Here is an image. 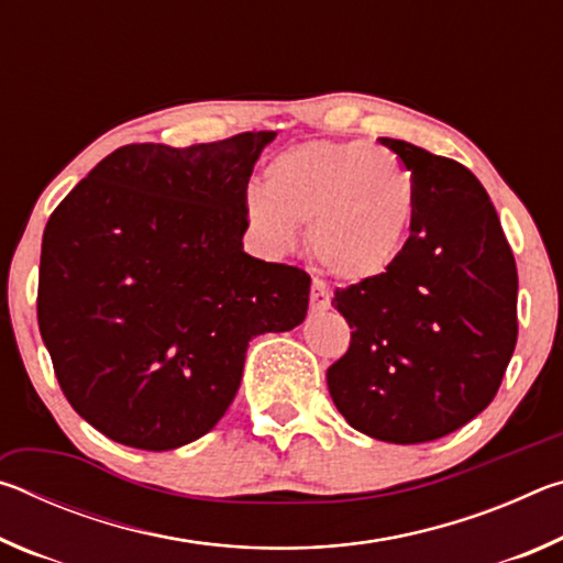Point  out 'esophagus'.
<instances>
[{"label": "esophagus", "instance_id": "34e87169", "mask_svg": "<svg viewBox=\"0 0 563 563\" xmlns=\"http://www.w3.org/2000/svg\"><path fill=\"white\" fill-rule=\"evenodd\" d=\"M310 308L316 312H322L330 308V290L328 285L322 280H312V288H310Z\"/></svg>", "mask_w": 563, "mask_h": 563}]
</instances>
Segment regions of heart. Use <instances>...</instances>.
Masks as SVG:
<instances>
[{
  "label": "heart",
  "instance_id": "b5f03b06",
  "mask_svg": "<svg viewBox=\"0 0 563 563\" xmlns=\"http://www.w3.org/2000/svg\"><path fill=\"white\" fill-rule=\"evenodd\" d=\"M245 218L273 251H290L310 225V251L342 280L387 273L415 211L412 176L387 148L367 141H308L275 156L265 190L245 194Z\"/></svg>",
  "mask_w": 563,
  "mask_h": 563
}]
</instances>
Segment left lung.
Listing matches in <instances>:
<instances>
[{
  "instance_id": "8db88e82",
  "label": "left lung",
  "mask_w": 563,
  "mask_h": 563,
  "mask_svg": "<svg viewBox=\"0 0 563 563\" xmlns=\"http://www.w3.org/2000/svg\"><path fill=\"white\" fill-rule=\"evenodd\" d=\"M412 170L397 261L335 290L352 328L328 389L357 432L419 444L460 430L497 395L517 345V263L487 190L460 161L379 139Z\"/></svg>"
}]
</instances>
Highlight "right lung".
Masks as SVG:
<instances>
[{
  "label": "right lung",
  "instance_id": "1",
  "mask_svg": "<svg viewBox=\"0 0 563 563\" xmlns=\"http://www.w3.org/2000/svg\"><path fill=\"white\" fill-rule=\"evenodd\" d=\"M273 139L121 146L49 216L40 332L64 397L109 440L166 452L211 432L251 338L308 316L310 275L243 251L247 180Z\"/></svg>",
  "mask_w": 563,
  "mask_h": 563
}]
</instances>
